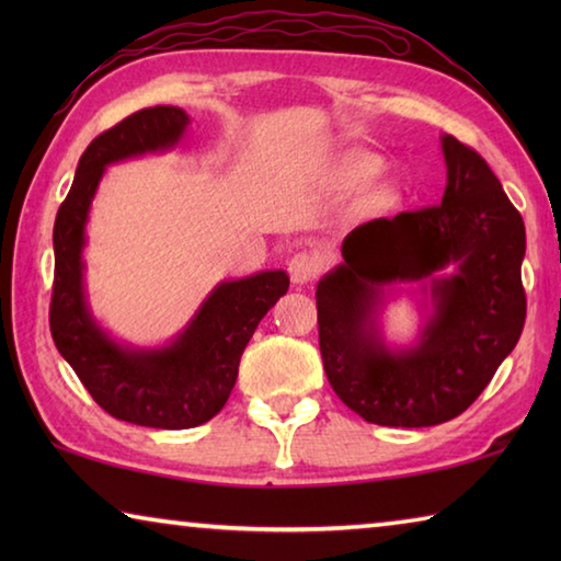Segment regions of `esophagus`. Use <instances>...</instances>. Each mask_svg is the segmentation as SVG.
<instances>
[{"label":"esophagus","instance_id":"1","mask_svg":"<svg viewBox=\"0 0 561 561\" xmlns=\"http://www.w3.org/2000/svg\"><path fill=\"white\" fill-rule=\"evenodd\" d=\"M319 272V262L317 257H311L309 252H297L289 260V277L294 284H309L317 277Z\"/></svg>","mask_w":561,"mask_h":561}]
</instances>
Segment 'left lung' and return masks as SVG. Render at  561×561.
Listing matches in <instances>:
<instances>
[{
  "mask_svg": "<svg viewBox=\"0 0 561 561\" xmlns=\"http://www.w3.org/2000/svg\"><path fill=\"white\" fill-rule=\"evenodd\" d=\"M440 205L358 225L344 262L319 279V348L331 388L364 421L428 428L460 415L517 346L525 222L472 148L443 136ZM396 283L432 309L411 347L385 344L380 314Z\"/></svg>",
  "mask_w": 561,
  "mask_h": 561,
  "instance_id": "1",
  "label": "left lung"
}]
</instances>
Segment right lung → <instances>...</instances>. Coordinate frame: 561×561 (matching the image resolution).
Here are the masks:
<instances>
[{
    "label": "right lung",
    "instance_id": "obj_1",
    "mask_svg": "<svg viewBox=\"0 0 561 561\" xmlns=\"http://www.w3.org/2000/svg\"><path fill=\"white\" fill-rule=\"evenodd\" d=\"M187 126L183 108L156 106L133 113L93 138L54 222L49 324L56 348L103 411L118 421L165 431L195 428L222 411L244 346L262 317L289 289L284 270L225 279L207 294L187 327L158 348L113 339L93 317L83 284V247L101 178L121 160L175 148Z\"/></svg>",
    "mask_w": 561,
    "mask_h": 561
}]
</instances>
